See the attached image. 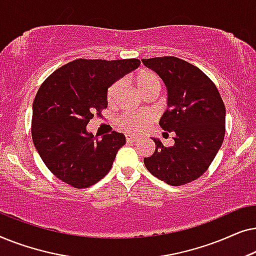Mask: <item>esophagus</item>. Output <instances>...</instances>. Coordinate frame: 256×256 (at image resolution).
Listing matches in <instances>:
<instances>
[{
	"instance_id": "1",
	"label": "esophagus",
	"mask_w": 256,
	"mask_h": 256,
	"mask_svg": "<svg viewBox=\"0 0 256 256\" xmlns=\"http://www.w3.org/2000/svg\"><path fill=\"white\" fill-rule=\"evenodd\" d=\"M135 141H138V138H135V136L129 135V134L126 135V142H127V143H132Z\"/></svg>"
}]
</instances>
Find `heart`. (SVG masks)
Instances as JSON below:
<instances>
[{"label": "heart", "mask_w": 256, "mask_h": 256, "mask_svg": "<svg viewBox=\"0 0 256 256\" xmlns=\"http://www.w3.org/2000/svg\"><path fill=\"white\" fill-rule=\"evenodd\" d=\"M134 82L140 92L143 96L146 94H157L162 87V82L155 72L149 70H141L134 76ZM121 82H115L110 86L107 90L108 104H113L116 102L118 96L121 93ZM154 116L149 112H127L118 118V127L130 134H141L144 132L148 126L152 124Z\"/></svg>", "instance_id": "heart-1"}]
</instances>
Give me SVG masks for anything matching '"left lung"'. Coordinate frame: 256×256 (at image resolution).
Segmentation results:
<instances>
[{"label": "left lung", "instance_id": "left-lung-1", "mask_svg": "<svg viewBox=\"0 0 256 256\" xmlns=\"http://www.w3.org/2000/svg\"><path fill=\"white\" fill-rule=\"evenodd\" d=\"M142 62L166 86L168 108L160 126L164 134H174L171 146L152 138L155 152L143 162L164 183L184 185L200 177L219 152L225 136V104L211 79L190 62L171 56Z\"/></svg>", "mask_w": 256, "mask_h": 256}]
</instances>
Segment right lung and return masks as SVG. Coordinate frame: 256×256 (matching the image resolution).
<instances>
[{"label":"right lung","mask_w":256,"mask_h":256,"mask_svg":"<svg viewBox=\"0 0 256 256\" xmlns=\"http://www.w3.org/2000/svg\"><path fill=\"white\" fill-rule=\"evenodd\" d=\"M138 59H76L52 73L32 104L31 135L40 158L59 180L73 188L96 184L110 170L126 138L113 132L94 138L87 124L107 108L112 84L134 71Z\"/></svg>","instance_id":"right-lung-1"}]
</instances>
